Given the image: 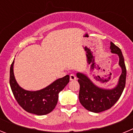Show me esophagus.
Masks as SVG:
<instances>
[{
  "label": "esophagus",
  "instance_id": "esophagus-1",
  "mask_svg": "<svg viewBox=\"0 0 133 133\" xmlns=\"http://www.w3.org/2000/svg\"><path fill=\"white\" fill-rule=\"evenodd\" d=\"M76 80V76L74 74L70 75V81H75Z\"/></svg>",
  "mask_w": 133,
  "mask_h": 133
}]
</instances>
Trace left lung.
<instances>
[{"mask_svg": "<svg viewBox=\"0 0 133 133\" xmlns=\"http://www.w3.org/2000/svg\"><path fill=\"white\" fill-rule=\"evenodd\" d=\"M110 49L112 53L118 56V64L122 70L118 83L115 87L111 89L99 87L94 84L85 74L79 72L77 73L80 84V103L90 112L98 113L110 109L119 99L125 87L127 70L121 50L112 42H110Z\"/></svg>", "mask_w": 133, "mask_h": 133, "instance_id": "1", "label": "left lung"}]
</instances>
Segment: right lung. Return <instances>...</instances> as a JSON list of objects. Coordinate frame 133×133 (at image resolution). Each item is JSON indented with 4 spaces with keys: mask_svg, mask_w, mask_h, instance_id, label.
<instances>
[{
    "mask_svg": "<svg viewBox=\"0 0 133 133\" xmlns=\"http://www.w3.org/2000/svg\"><path fill=\"white\" fill-rule=\"evenodd\" d=\"M13 61L10 69V85L15 99L20 106L29 113L44 115L50 113L56 107L58 93L69 83V75L58 78L46 87L36 91L23 89L17 83L14 75Z\"/></svg>",
    "mask_w": 133,
    "mask_h": 133,
    "instance_id": "obj_1",
    "label": "right lung"
}]
</instances>
